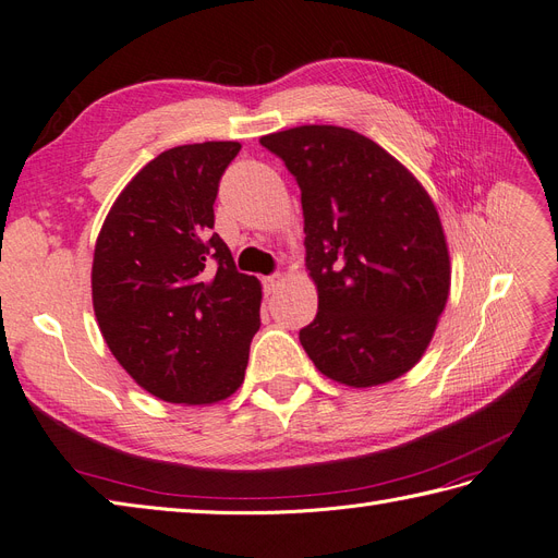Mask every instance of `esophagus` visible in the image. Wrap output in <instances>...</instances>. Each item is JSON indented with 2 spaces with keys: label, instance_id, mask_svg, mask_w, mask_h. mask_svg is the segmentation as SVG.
Masks as SVG:
<instances>
[{
  "label": "esophagus",
  "instance_id": "esophagus-1",
  "mask_svg": "<svg viewBox=\"0 0 558 558\" xmlns=\"http://www.w3.org/2000/svg\"><path fill=\"white\" fill-rule=\"evenodd\" d=\"M283 275H272V277H265L263 279V289H265V293L267 295H272V293H277L281 286H283Z\"/></svg>",
  "mask_w": 558,
  "mask_h": 558
}]
</instances>
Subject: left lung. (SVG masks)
<instances>
[{
  "label": "left lung",
  "mask_w": 558,
  "mask_h": 558,
  "mask_svg": "<svg viewBox=\"0 0 558 558\" xmlns=\"http://www.w3.org/2000/svg\"><path fill=\"white\" fill-rule=\"evenodd\" d=\"M295 177L318 312L300 342L320 375L369 388L421 361L445 312L451 263L430 195L363 134L298 125L260 137Z\"/></svg>",
  "instance_id": "8db88e82"
}]
</instances>
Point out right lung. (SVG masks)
<instances>
[{
	"label": "right lung",
	"instance_id": "1",
	"mask_svg": "<svg viewBox=\"0 0 558 558\" xmlns=\"http://www.w3.org/2000/svg\"><path fill=\"white\" fill-rule=\"evenodd\" d=\"M240 142L183 144L132 177L93 256V310L113 359L165 402L214 404L244 381L263 286L238 272L214 199Z\"/></svg>",
	"mask_w": 558,
	"mask_h": 558
}]
</instances>
